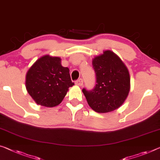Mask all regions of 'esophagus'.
I'll list each match as a JSON object with an SVG mask.
<instances>
[{"mask_svg":"<svg viewBox=\"0 0 160 160\" xmlns=\"http://www.w3.org/2000/svg\"><path fill=\"white\" fill-rule=\"evenodd\" d=\"M76 84H77V86H79V87H82V86L83 85V79L82 78H79V79L76 81L75 82Z\"/></svg>","mask_w":160,"mask_h":160,"instance_id":"1","label":"esophagus"}]
</instances>
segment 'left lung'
I'll return each instance as SVG.
<instances>
[{"label": "left lung", "instance_id": "left-lung-1", "mask_svg": "<svg viewBox=\"0 0 160 160\" xmlns=\"http://www.w3.org/2000/svg\"><path fill=\"white\" fill-rule=\"evenodd\" d=\"M92 65L97 77V84L92 91L83 88L88 104L98 113L116 110L124 104L130 91L128 68L116 53L110 50L96 56Z\"/></svg>", "mask_w": 160, "mask_h": 160}]
</instances>
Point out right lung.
I'll return each mask as SVG.
<instances>
[{"instance_id":"right-lung-1","label":"right lung","mask_w":160,"mask_h":160,"mask_svg":"<svg viewBox=\"0 0 160 160\" xmlns=\"http://www.w3.org/2000/svg\"><path fill=\"white\" fill-rule=\"evenodd\" d=\"M74 85L69 69L57 56L44 55L35 61L26 76V88L36 104L53 107L61 104L68 88Z\"/></svg>"}]
</instances>
